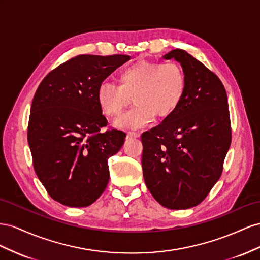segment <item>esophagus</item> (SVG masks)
<instances>
[{"instance_id":"esophagus-1","label":"esophagus","mask_w":260,"mask_h":260,"mask_svg":"<svg viewBox=\"0 0 260 260\" xmlns=\"http://www.w3.org/2000/svg\"><path fill=\"white\" fill-rule=\"evenodd\" d=\"M140 135L138 134V133H133V132H128L127 134H126V138L127 139H136V138H139Z\"/></svg>"}]
</instances>
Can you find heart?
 <instances>
[{
	"label": "heart",
	"mask_w": 260,
	"mask_h": 260,
	"mask_svg": "<svg viewBox=\"0 0 260 260\" xmlns=\"http://www.w3.org/2000/svg\"><path fill=\"white\" fill-rule=\"evenodd\" d=\"M118 85L103 81L97 89V101L102 112L114 117L121 114L131 100L135 107L121 115L114 126L122 131H137L149 126L154 117L171 116L184 98L186 76L177 63L139 60L125 68Z\"/></svg>",
	"instance_id": "b5f03b06"
}]
</instances>
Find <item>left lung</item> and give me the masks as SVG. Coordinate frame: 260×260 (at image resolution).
I'll return each instance as SVG.
<instances>
[{"mask_svg": "<svg viewBox=\"0 0 260 260\" xmlns=\"http://www.w3.org/2000/svg\"><path fill=\"white\" fill-rule=\"evenodd\" d=\"M162 58L181 64L186 89L175 112L142 135L144 180L163 207L188 209L221 176L231 145L228 97L216 74L186 51L175 49Z\"/></svg>", "mask_w": 260, "mask_h": 260, "instance_id": "8db88e82", "label": "left lung"}]
</instances>
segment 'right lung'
<instances>
[{"mask_svg": "<svg viewBox=\"0 0 260 260\" xmlns=\"http://www.w3.org/2000/svg\"><path fill=\"white\" fill-rule=\"evenodd\" d=\"M128 55H78L49 73L34 97L28 144L37 176L49 195L69 207H87L109 183L108 160L125 133H100L108 121L97 89Z\"/></svg>", "mask_w": 260, "mask_h": 260, "instance_id": "1", "label": "right lung"}]
</instances>
